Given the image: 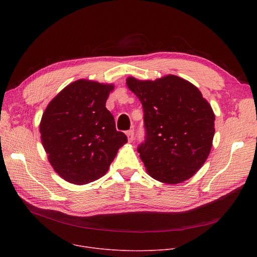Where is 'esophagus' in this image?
Returning a JSON list of instances; mask_svg holds the SVG:
<instances>
[{"label": "esophagus", "instance_id": "34e87169", "mask_svg": "<svg viewBox=\"0 0 257 257\" xmlns=\"http://www.w3.org/2000/svg\"><path fill=\"white\" fill-rule=\"evenodd\" d=\"M126 136L128 138V141L129 142H132L134 140V130L133 129H130L126 132Z\"/></svg>", "mask_w": 257, "mask_h": 257}]
</instances>
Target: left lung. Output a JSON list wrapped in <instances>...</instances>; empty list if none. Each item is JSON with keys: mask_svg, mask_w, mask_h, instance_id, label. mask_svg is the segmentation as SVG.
<instances>
[{"mask_svg": "<svg viewBox=\"0 0 257 257\" xmlns=\"http://www.w3.org/2000/svg\"><path fill=\"white\" fill-rule=\"evenodd\" d=\"M144 109L146 140L138 148L150 176L167 184L193 177L206 161L214 136V113L201 91L175 75L126 80Z\"/></svg>", "mask_w": 257, "mask_h": 257, "instance_id": "left-lung-1", "label": "left lung"}]
</instances>
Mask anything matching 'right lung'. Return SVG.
Returning <instances> with one entry per match:
<instances>
[{
  "mask_svg": "<svg viewBox=\"0 0 257 257\" xmlns=\"http://www.w3.org/2000/svg\"><path fill=\"white\" fill-rule=\"evenodd\" d=\"M113 88V84L80 79L47 106L40 139L51 166L65 181L80 185L101 178L127 143L105 107Z\"/></svg>",
  "mask_w": 257,
  "mask_h": 257,
  "instance_id": "right-lung-1",
  "label": "right lung"
}]
</instances>
